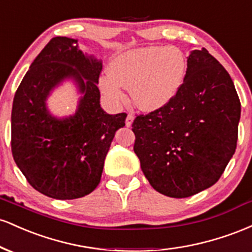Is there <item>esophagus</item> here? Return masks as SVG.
<instances>
[{"mask_svg": "<svg viewBox=\"0 0 252 252\" xmlns=\"http://www.w3.org/2000/svg\"><path fill=\"white\" fill-rule=\"evenodd\" d=\"M134 118L135 116L132 114H129L128 116H126V126H131L132 122H134Z\"/></svg>", "mask_w": 252, "mask_h": 252, "instance_id": "esophagus-1", "label": "esophagus"}]
</instances>
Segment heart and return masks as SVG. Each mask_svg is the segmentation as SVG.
Instances as JSON below:
<instances>
[{
  "label": "heart",
  "instance_id": "1",
  "mask_svg": "<svg viewBox=\"0 0 252 252\" xmlns=\"http://www.w3.org/2000/svg\"><path fill=\"white\" fill-rule=\"evenodd\" d=\"M186 73V59L175 47H142L115 57L109 73L99 79L100 91L110 102L126 99L123 86H130L132 100L141 110L163 108L180 90Z\"/></svg>",
  "mask_w": 252,
  "mask_h": 252
}]
</instances>
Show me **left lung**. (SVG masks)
I'll use <instances>...</instances> for the list:
<instances>
[{"mask_svg":"<svg viewBox=\"0 0 252 252\" xmlns=\"http://www.w3.org/2000/svg\"><path fill=\"white\" fill-rule=\"evenodd\" d=\"M239 118L227 71L205 48L190 52L174 98L132 123L134 152L153 189L187 198L215 185L236 152Z\"/></svg>","mask_w":252,"mask_h":252,"instance_id":"8db88e82","label":"left lung"}]
</instances>
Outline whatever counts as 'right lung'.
<instances>
[{
	"label": "right lung",
	"mask_w": 252,
	"mask_h": 252,
	"mask_svg": "<svg viewBox=\"0 0 252 252\" xmlns=\"http://www.w3.org/2000/svg\"><path fill=\"white\" fill-rule=\"evenodd\" d=\"M103 65L84 54L77 40L56 36L32 63L14 96L11 153L37 192L59 200L90 194L100 182L104 160L126 112L100 108L97 84ZM66 77L77 83L80 105L73 117L53 118L45 108L49 92Z\"/></svg>",
	"instance_id": "add662e5"
}]
</instances>
